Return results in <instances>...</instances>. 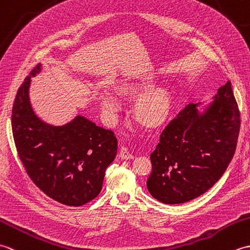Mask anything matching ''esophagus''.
<instances>
[{
  "instance_id": "34e87169",
  "label": "esophagus",
  "mask_w": 250,
  "mask_h": 250,
  "mask_svg": "<svg viewBox=\"0 0 250 250\" xmlns=\"http://www.w3.org/2000/svg\"><path fill=\"white\" fill-rule=\"evenodd\" d=\"M120 158L122 159V160H130V159H133L134 156L129 151L128 148L122 146L120 149Z\"/></svg>"
}]
</instances>
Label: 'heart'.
Masks as SVG:
<instances>
[{"label": "heart", "instance_id": "b5f03b06", "mask_svg": "<svg viewBox=\"0 0 250 250\" xmlns=\"http://www.w3.org/2000/svg\"><path fill=\"white\" fill-rule=\"evenodd\" d=\"M151 77H145L141 81L124 79L117 83V92L124 97H136L149 86ZM99 104L106 116L114 118L121 109V101L113 90L103 88L98 94ZM171 108V95L166 89L160 87L149 88L136 100L134 114L142 124L146 125H157L167 118Z\"/></svg>", "mask_w": 250, "mask_h": 250}]
</instances>
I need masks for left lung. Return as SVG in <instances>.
I'll return each instance as SVG.
<instances>
[{
	"instance_id": "8db88e82",
	"label": "left lung",
	"mask_w": 250,
	"mask_h": 250,
	"mask_svg": "<svg viewBox=\"0 0 250 250\" xmlns=\"http://www.w3.org/2000/svg\"><path fill=\"white\" fill-rule=\"evenodd\" d=\"M240 124L230 82L209 103L186 106L163 129L150 155L149 193L164 204H182L206 192L232 160Z\"/></svg>"
}]
</instances>
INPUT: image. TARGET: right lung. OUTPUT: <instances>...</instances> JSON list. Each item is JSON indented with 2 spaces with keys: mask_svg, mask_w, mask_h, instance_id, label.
Wrapping results in <instances>:
<instances>
[{
  "mask_svg": "<svg viewBox=\"0 0 250 250\" xmlns=\"http://www.w3.org/2000/svg\"><path fill=\"white\" fill-rule=\"evenodd\" d=\"M41 71L40 63L16 95L12 115L16 148L26 173L45 194L61 204L81 206L101 192L118 143L110 130L82 115L62 125L41 119L30 99L31 78Z\"/></svg>",
  "mask_w": 250,
  "mask_h": 250,
  "instance_id": "1",
  "label": "right lung"
}]
</instances>
